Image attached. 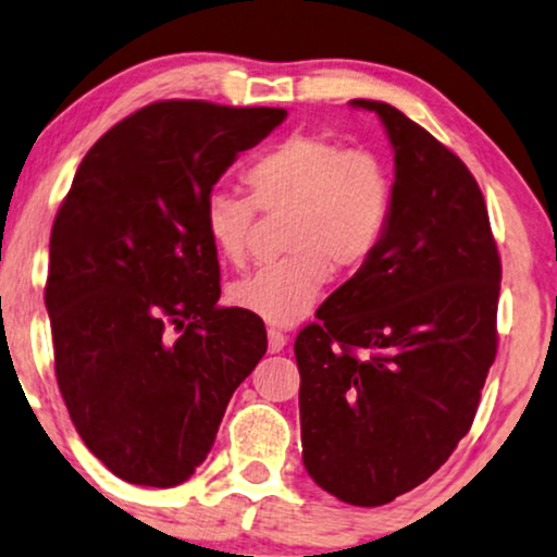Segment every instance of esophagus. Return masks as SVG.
I'll return each instance as SVG.
<instances>
[{
	"label": "esophagus",
	"instance_id": "34e87169",
	"mask_svg": "<svg viewBox=\"0 0 557 557\" xmlns=\"http://www.w3.org/2000/svg\"><path fill=\"white\" fill-rule=\"evenodd\" d=\"M267 344H270V351H272V354H277V351H283V348H285L287 336H285L283 331L270 329V331H267Z\"/></svg>",
	"mask_w": 557,
	"mask_h": 557
}]
</instances>
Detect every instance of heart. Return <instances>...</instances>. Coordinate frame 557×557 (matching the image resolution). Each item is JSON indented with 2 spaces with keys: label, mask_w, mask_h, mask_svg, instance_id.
I'll return each instance as SVG.
<instances>
[{
  "label": "heart",
  "mask_w": 557,
  "mask_h": 557,
  "mask_svg": "<svg viewBox=\"0 0 557 557\" xmlns=\"http://www.w3.org/2000/svg\"><path fill=\"white\" fill-rule=\"evenodd\" d=\"M247 183L251 196L224 188L206 196V234L224 262L242 264L257 211H287L290 255L236 280L228 300L267 323L293 325L321 300L333 264L356 270L380 247L392 209L387 168L372 152L295 132L251 162Z\"/></svg>",
  "instance_id": "b5f03b06"
}]
</instances>
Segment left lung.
<instances>
[{"label":"left lung","instance_id":"1","mask_svg":"<svg viewBox=\"0 0 557 557\" xmlns=\"http://www.w3.org/2000/svg\"><path fill=\"white\" fill-rule=\"evenodd\" d=\"M395 147L389 224L369 262L295 338L302 463L380 507L433 476L476 418L494 364L502 259L463 160L382 101Z\"/></svg>","mask_w":557,"mask_h":557}]
</instances>
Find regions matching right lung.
I'll return each instance as SVG.
<instances>
[{
  "mask_svg": "<svg viewBox=\"0 0 557 557\" xmlns=\"http://www.w3.org/2000/svg\"><path fill=\"white\" fill-rule=\"evenodd\" d=\"M285 109L168 99L81 160L50 232L55 380L86 448L119 479L177 486L267 351L262 318L221 308L203 201Z\"/></svg>",
  "mask_w": 557,
  "mask_h": 557,
  "instance_id": "right-lung-1",
  "label": "right lung"
}]
</instances>
